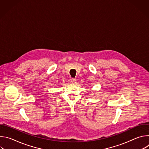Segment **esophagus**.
Segmentation results:
<instances>
[{
	"mask_svg": "<svg viewBox=\"0 0 149 149\" xmlns=\"http://www.w3.org/2000/svg\"><path fill=\"white\" fill-rule=\"evenodd\" d=\"M76 81H77V79H76L75 78H72L71 79V82L72 83V84H75V83H76Z\"/></svg>",
	"mask_w": 149,
	"mask_h": 149,
	"instance_id": "1",
	"label": "esophagus"
}]
</instances>
